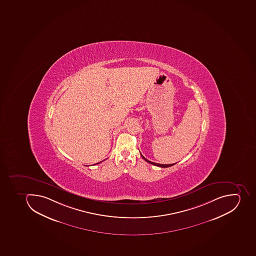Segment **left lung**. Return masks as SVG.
Listing matches in <instances>:
<instances>
[{"label":"left lung","instance_id":"1","mask_svg":"<svg viewBox=\"0 0 256 256\" xmlns=\"http://www.w3.org/2000/svg\"><path fill=\"white\" fill-rule=\"evenodd\" d=\"M142 158H144L145 161L149 162L150 164L154 165V166H160V168H169V166H173V165L176 164H157V162H152L150 160H146V158L144 157L142 154H141Z\"/></svg>","mask_w":256,"mask_h":256}]
</instances>
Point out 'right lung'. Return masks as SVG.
Returning a JSON list of instances; mask_svg holds the SVG:
<instances>
[{
    "mask_svg": "<svg viewBox=\"0 0 256 256\" xmlns=\"http://www.w3.org/2000/svg\"><path fill=\"white\" fill-rule=\"evenodd\" d=\"M98 162V164H100V162Z\"/></svg>",
    "mask_w": 256,
    "mask_h": 256,
    "instance_id": "1",
    "label": "right lung"
}]
</instances>
